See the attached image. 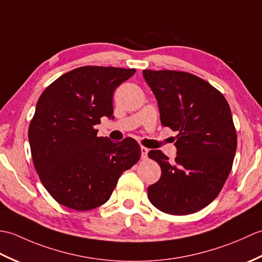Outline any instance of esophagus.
<instances>
[{"label": "esophagus", "instance_id": "esophagus-1", "mask_svg": "<svg viewBox=\"0 0 262 262\" xmlns=\"http://www.w3.org/2000/svg\"><path fill=\"white\" fill-rule=\"evenodd\" d=\"M141 153H142V159H146L147 158V153H148V149L146 147L142 146L141 147Z\"/></svg>", "mask_w": 262, "mask_h": 262}]
</instances>
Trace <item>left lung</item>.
<instances>
[{"mask_svg": "<svg viewBox=\"0 0 262 262\" xmlns=\"http://www.w3.org/2000/svg\"><path fill=\"white\" fill-rule=\"evenodd\" d=\"M143 76L162 125L179 132L173 163L160 149L148 152L162 172L148 186V199L164 213H196L217 197L232 169L237 140L230 105L208 82L186 72L145 70Z\"/></svg>", "mask_w": 262, "mask_h": 262, "instance_id": "left-lung-1", "label": "left lung"}]
</instances>
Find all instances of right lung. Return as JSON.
<instances>
[{"mask_svg":"<svg viewBox=\"0 0 262 262\" xmlns=\"http://www.w3.org/2000/svg\"><path fill=\"white\" fill-rule=\"evenodd\" d=\"M134 69L84 66L63 74L38 99L28 137L41 183L60 205L99 207L110 198L122 172L141 158L128 137H98L101 117L114 119L113 96Z\"/></svg>","mask_w":262,"mask_h":262,"instance_id":"right-lung-1","label":"right lung"}]
</instances>
